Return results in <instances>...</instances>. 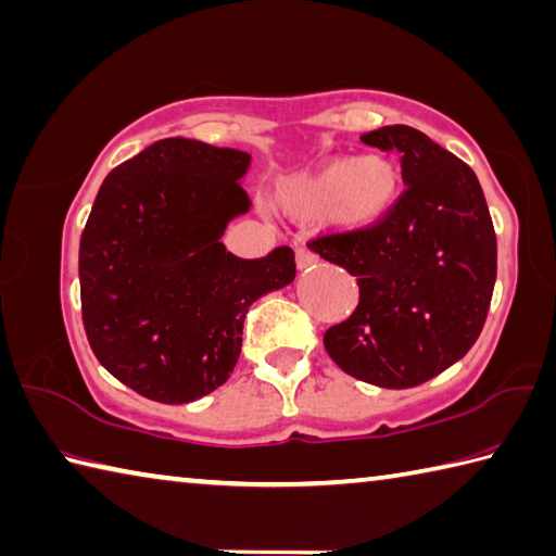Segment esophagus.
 Returning a JSON list of instances; mask_svg holds the SVG:
<instances>
[{"label": "esophagus", "mask_w": 556, "mask_h": 556, "mask_svg": "<svg viewBox=\"0 0 556 556\" xmlns=\"http://www.w3.org/2000/svg\"><path fill=\"white\" fill-rule=\"evenodd\" d=\"M313 265H316V255H313V252L306 250V248H299L296 250V267L299 269H311Z\"/></svg>", "instance_id": "34e87169"}]
</instances>
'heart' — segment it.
Returning <instances> with one entry per match:
<instances>
[{
	"label": "heart",
	"instance_id": "obj_1",
	"mask_svg": "<svg viewBox=\"0 0 556 556\" xmlns=\"http://www.w3.org/2000/svg\"><path fill=\"white\" fill-rule=\"evenodd\" d=\"M403 177L399 165L383 155L330 157L306 173L281 179L279 206L289 216L316 220L342 233L379 226L399 204Z\"/></svg>",
	"mask_w": 556,
	"mask_h": 556
}]
</instances>
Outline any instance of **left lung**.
<instances>
[{"instance_id": "left-lung-1", "label": "left lung", "mask_w": 556, "mask_h": 556, "mask_svg": "<svg viewBox=\"0 0 556 556\" xmlns=\"http://www.w3.org/2000/svg\"><path fill=\"white\" fill-rule=\"evenodd\" d=\"M362 143L399 150L406 189L379 226L308 243L359 287L357 308L323 345L350 377L410 389L477 342L496 285V233L473 169L426 134L383 126Z\"/></svg>"}]
</instances>
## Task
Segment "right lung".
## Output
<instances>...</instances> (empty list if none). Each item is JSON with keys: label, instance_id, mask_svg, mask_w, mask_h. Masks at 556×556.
<instances>
[{"label": "right lung", "instance_id": "right-lung-1", "mask_svg": "<svg viewBox=\"0 0 556 556\" xmlns=\"http://www.w3.org/2000/svg\"><path fill=\"white\" fill-rule=\"evenodd\" d=\"M250 155L165 138L99 187L79 240V296L102 367L140 396L189 403L233 371L248 308L294 281L291 248L243 260L220 243L250 211Z\"/></svg>", "mask_w": 556, "mask_h": 556}]
</instances>
